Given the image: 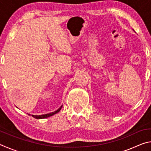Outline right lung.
I'll return each mask as SVG.
<instances>
[{
	"instance_id": "1",
	"label": "right lung",
	"mask_w": 151,
	"mask_h": 151,
	"mask_svg": "<svg viewBox=\"0 0 151 151\" xmlns=\"http://www.w3.org/2000/svg\"><path fill=\"white\" fill-rule=\"evenodd\" d=\"M62 107H63V105L61 106L58 110H57V111H55L52 112H50V113L45 114H41V115H33V114H32V116H33V117H34V118L37 119H41L47 118V117H49V116L54 115V114H55L56 113H57V112H59L60 111V109H61V108H62ZM29 115H30V114H29Z\"/></svg>"
}]
</instances>
